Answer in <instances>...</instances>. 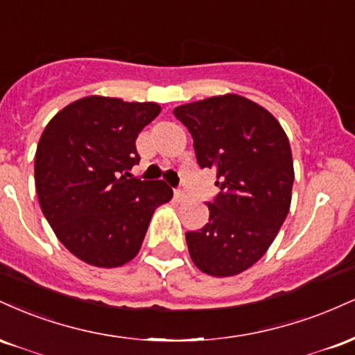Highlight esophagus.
Wrapping results in <instances>:
<instances>
[{"label":"esophagus","instance_id":"1","mask_svg":"<svg viewBox=\"0 0 355 355\" xmlns=\"http://www.w3.org/2000/svg\"><path fill=\"white\" fill-rule=\"evenodd\" d=\"M173 197H175V200H177V202H183L187 198V193L183 190L177 189V190L173 191Z\"/></svg>","mask_w":355,"mask_h":355}]
</instances>
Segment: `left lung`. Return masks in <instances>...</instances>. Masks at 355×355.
I'll return each mask as SVG.
<instances>
[{"instance_id":"1","label":"left lung","mask_w":355,"mask_h":355,"mask_svg":"<svg viewBox=\"0 0 355 355\" xmlns=\"http://www.w3.org/2000/svg\"><path fill=\"white\" fill-rule=\"evenodd\" d=\"M173 115L189 128L200 168L217 172L209 223L185 234L191 260L209 275L240 274L266 254L291 209L288 138L272 113L239 95L182 105Z\"/></svg>"}]
</instances>
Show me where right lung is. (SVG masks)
<instances>
[{"label": "right lung", "instance_id": "1", "mask_svg": "<svg viewBox=\"0 0 355 355\" xmlns=\"http://www.w3.org/2000/svg\"><path fill=\"white\" fill-rule=\"evenodd\" d=\"M158 113L152 101L87 96L56 113L40 138V207L60 242L89 266L130 262L155 209L172 198L165 182L128 178L140 162L138 133Z\"/></svg>", "mask_w": 355, "mask_h": 355}]
</instances>
